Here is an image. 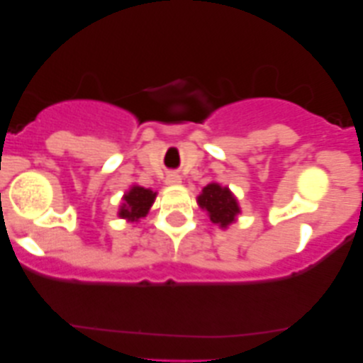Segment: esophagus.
<instances>
[{"instance_id": "34e87169", "label": "esophagus", "mask_w": 363, "mask_h": 363, "mask_svg": "<svg viewBox=\"0 0 363 363\" xmlns=\"http://www.w3.org/2000/svg\"><path fill=\"white\" fill-rule=\"evenodd\" d=\"M164 182H167V184H170V186L181 184V175H177V174H175V172H172V174L167 175Z\"/></svg>"}]
</instances>
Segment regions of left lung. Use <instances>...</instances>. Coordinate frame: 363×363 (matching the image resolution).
Segmentation results:
<instances>
[{
  "mask_svg": "<svg viewBox=\"0 0 363 363\" xmlns=\"http://www.w3.org/2000/svg\"><path fill=\"white\" fill-rule=\"evenodd\" d=\"M199 205L203 211H207L211 221L221 228H228L240 212L233 193L226 186H219L218 182H211L205 186L202 195L199 196Z\"/></svg>",
  "mask_w": 363,
  "mask_h": 363,
  "instance_id": "1",
  "label": "left lung"
}]
</instances>
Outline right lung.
I'll use <instances>...</instances> for the list:
<instances>
[{
  "label": "right lung",
  "instance_id": "obj_1",
  "mask_svg": "<svg viewBox=\"0 0 363 363\" xmlns=\"http://www.w3.org/2000/svg\"><path fill=\"white\" fill-rule=\"evenodd\" d=\"M156 193L145 189L142 186H131L130 191L124 193L123 205L119 208V218L128 221H138L149 212L151 205L155 203Z\"/></svg>",
  "mask_w": 363,
  "mask_h": 363
}]
</instances>
